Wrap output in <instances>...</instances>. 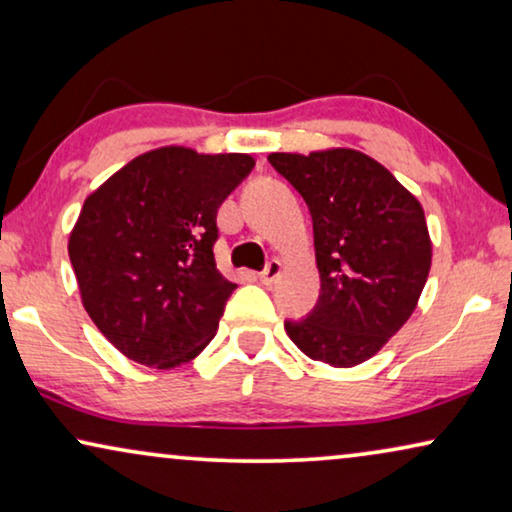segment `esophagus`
<instances>
[{
	"label": "esophagus",
	"mask_w": 512,
	"mask_h": 512,
	"mask_svg": "<svg viewBox=\"0 0 512 512\" xmlns=\"http://www.w3.org/2000/svg\"><path fill=\"white\" fill-rule=\"evenodd\" d=\"M279 275H282V263H279L277 258H272V261H268V265H265L263 272L258 277H261V282L265 286H272L279 279Z\"/></svg>",
	"instance_id": "esophagus-1"
}]
</instances>
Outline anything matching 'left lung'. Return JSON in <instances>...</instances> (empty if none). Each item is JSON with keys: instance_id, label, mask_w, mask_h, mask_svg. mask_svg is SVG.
<instances>
[{"instance_id": "left-lung-1", "label": "left lung", "mask_w": 512, "mask_h": 512, "mask_svg": "<svg viewBox=\"0 0 512 512\" xmlns=\"http://www.w3.org/2000/svg\"><path fill=\"white\" fill-rule=\"evenodd\" d=\"M312 214L321 293L305 319L284 321L300 352L335 368L368 361L398 333L429 277L424 209L394 174L354 149L270 153Z\"/></svg>"}]
</instances>
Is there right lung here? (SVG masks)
Here are the masks:
<instances>
[{
	"mask_svg": "<svg viewBox=\"0 0 512 512\" xmlns=\"http://www.w3.org/2000/svg\"><path fill=\"white\" fill-rule=\"evenodd\" d=\"M251 170L247 153L163 146L83 202L69 261L88 317L128 359L170 370L212 342L237 289L216 270V212Z\"/></svg>",
	"mask_w": 512,
	"mask_h": 512,
	"instance_id": "add662e5",
	"label": "right lung"
}]
</instances>
